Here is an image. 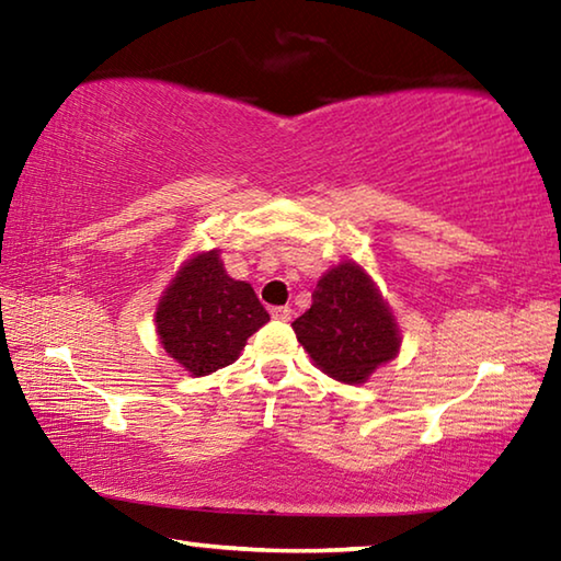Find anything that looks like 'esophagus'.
<instances>
[{
  "label": "esophagus",
  "mask_w": 561,
  "mask_h": 561,
  "mask_svg": "<svg viewBox=\"0 0 561 561\" xmlns=\"http://www.w3.org/2000/svg\"><path fill=\"white\" fill-rule=\"evenodd\" d=\"M270 314H272V319H277V321H289L294 311H291V307H272Z\"/></svg>",
  "instance_id": "34e87169"
}]
</instances>
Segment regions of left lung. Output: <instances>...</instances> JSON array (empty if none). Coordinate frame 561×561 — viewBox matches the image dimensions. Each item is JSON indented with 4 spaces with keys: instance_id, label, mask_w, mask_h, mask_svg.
I'll return each mask as SVG.
<instances>
[{
    "instance_id": "left-lung-1",
    "label": "left lung",
    "mask_w": 561,
    "mask_h": 561,
    "mask_svg": "<svg viewBox=\"0 0 561 561\" xmlns=\"http://www.w3.org/2000/svg\"><path fill=\"white\" fill-rule=\"evenodd\" d=\"M319 371L360 386L401 351V329L376 282L354 260L321 274L311 307L291 324Z\"/></svg>"
}]
</instances>
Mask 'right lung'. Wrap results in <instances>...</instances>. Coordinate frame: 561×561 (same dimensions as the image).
<instances>
[{"instance_id": "obj_1", "label": "right lung", "mask_w": 561, "mask_h": 561, "mask_svg": "<svg viewBox=\"0 0 561 561\" xmlns=\"http://www.w3.org/2000/svg\"><path fill=\"white\" fill-rule=\"evenodd\" d=\"M267 321L252 284L225 272L220 250L195 252L185 260L156 307L160 344L190 376L234 364L247 339Z\"/></svg>"}]
</instances>
